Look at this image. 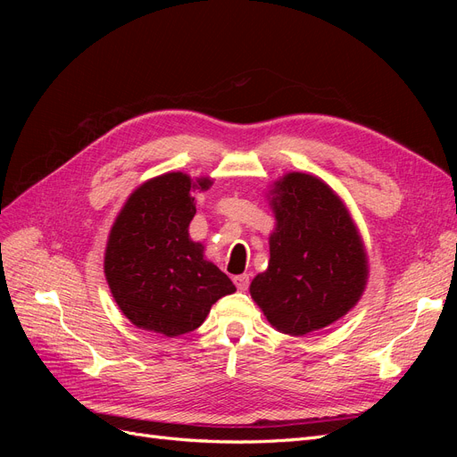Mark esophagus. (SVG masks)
Wrapping results in <instances>:
<instances>
[{
	"label": "esophagus",
	"mask_w": 457,
	"mask_h": 457,
	"mask_svg": "<svg viewBox=\"0 0 457 457\" xmlns=\"http://www.w3.org/2000/svg\"><path fill=\"white\" fill-rule=\"evenodd\" d=\"M234 284H237V287L240 289V292H245L247 287H250V276L247 274H238V276H234Z\"/></svg>",
	"instance_id": "esophagus-1"
}]
</instances>
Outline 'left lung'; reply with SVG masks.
<instances>
[{
	"label": "left lung",
	"instance_id": "left-lung-1",
	"mask_svg": "<svg viewBox=\"0 0 457 457\" xmlns=\"http://www.w3.org/2000/svg\"><path fill=\"white\" fill-rule=\"evenodd\" d=\"M276 228L269 269L250 294L272 328L307 336L347 314L364 294L368 257L341 198L322 179L287 173L270 190Z\"/></svg>",
	"mask_w": 457,
	"mask_h": 457
}]
</instances>
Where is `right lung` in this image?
I'll return each mask as SVG.
<instances>
[{"label":"right lung","mask_w":457,"mask_h":457,"mask_svg":"<svg viewBox=\"0 0 457 457\" xmlns=\"http://www.w3.org/2000/svg\"><path fill=\"white\" fill-rule=\"evenodd\" d=\"M196 183L171 171L150 179L123 204L108 234L104 276L120 311L141 329L177 337L195 331L213 303L237 292L225 272L205 261L204 245L192 242L188 225L196 213Z\"/></svg>","instance_id":"add662e5"}]
</instances>
